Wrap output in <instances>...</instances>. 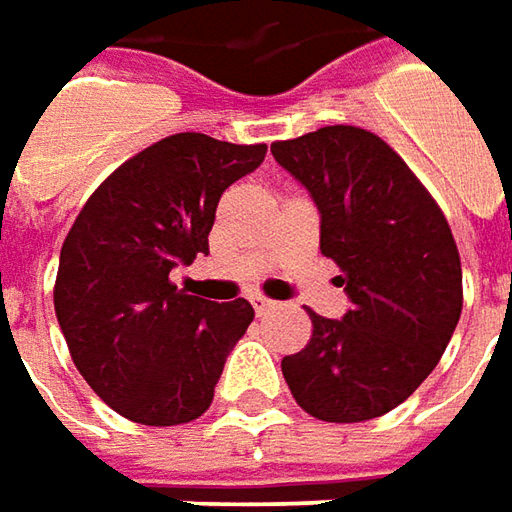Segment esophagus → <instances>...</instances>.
Returning a JSON list of instances; mask_svg holds the SVG:
<instances>
[{
    "instance_id": "34e87169",
    "label": "esophagus",
    "mask_w": 512,
    "mask_h": 512,
    "mask_svg": "<svg viewBox=\"0 0 512 512\" xmlns=\"http://www.w3.org/2000/svg\"><path fill=\"white\" fill-rule=\"evenodd\" d=\"M250 305H253V310L262 316V313H267V310H273L276 302H270V299H265V296H253V299H250Z\"/></svg>"
}]
</instances>
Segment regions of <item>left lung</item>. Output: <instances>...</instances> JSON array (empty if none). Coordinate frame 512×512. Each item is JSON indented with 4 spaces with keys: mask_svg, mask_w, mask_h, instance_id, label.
<instances>
[{
    "mask_svg": "<svg viewBox=\"0 0 512 512\" xmlns=\"http://www.w3.org/2000/svg\"><path fill=\"white\" fill-rule=\"evenodd\" d=\"M273 159L319 210V247L342 267L350 310H310L305 350L282 359L302 410L322 422L384 416L433 373L462 316L450 225L404 159L376 133L330 125L273 142Z\"/></svg>",
    "mask_w": 512,
    "mask_h": 512,
    "instance_id": "left-lung-1",
    "label": "left lung"
}]
</instances>
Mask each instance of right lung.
Wrapping results in <instances>:
<instances>
[{"mask_svg":"<svg viewBox=\"0 0 512 512\" xmlns=\"http://www.w3.org/2000/svg\"><path fill=\"white\" fill-rule=\"evenodd\" d=\"M265 153L267 145L205 133L168 136L113 170L70 227L53 290L56 319L76 370L130 422L185 424L213 402L253 307L187 296L170 270L207 256L222 193Z\"/></svg>","mask_w":512,"mask_h":512,"instance_id":"1","label":"right lung"}]
</instances>
